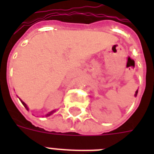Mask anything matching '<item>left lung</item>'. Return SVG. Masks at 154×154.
I'll return each mask as SVG.
<instances>
[{
	"label": "left lung",
	"mask_w": 154,
	"mask_h": 154,
	"mask_svg": "<svg viewBox=\"0 0 154 154\" xmlns=\"http://www.w3.org/2000/svg\"><path fill=\"white\" fill-rule=\"evenodd\" d=\"M137 93H138V90H137V91L135 92V94H134V96L137 97Z\"/></svg>",
	"instance_id": "1"
}]
</instances>
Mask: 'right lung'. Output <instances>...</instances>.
Instances as JSON below:
<instances>
[{
    "label": "right lung",
    "mask_w": 154,
    "mask_h": 154,
    "mask_svg": "<svg viewBox=\"0 0 154 154\" xmlns=\"http://www.w3.org/2000/svg\"><path fill=\"white\" fill-rule=\"evenodd\" d=\"M19 99H20V98H19ZM20 101H21V103H22V105H24V106H25V109H27V110H29V108H28L27 105H26V104H25V103L24 102V101H23L22 100H21V99H20ZM56 112V109L53 110V111H51V112H48V113H47V114L45 115V117H49V116H50V115H52V114H53V112Z\"/></svg>",
    "instance_id": "right-lung-1"
}]
</instances>
